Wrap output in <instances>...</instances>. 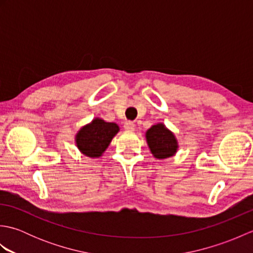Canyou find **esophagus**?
I'll return each mask as SVG.
<instances>
[{"label":"esophagus","mask_w":253,"mask_h":253,"mask_svg":"<svg viewBox=\"0 0 253 253\" xmlns=\"http://www.w3.org/2000/svg\"><path fill=\"white\" fill-rule=\"evenodd\" d=\"M124 128H125V130L127 131H133L135 130V124H133L132 122H125L124 123Z\"/></svg>","instance_id":"obj_1"}]
</instances>
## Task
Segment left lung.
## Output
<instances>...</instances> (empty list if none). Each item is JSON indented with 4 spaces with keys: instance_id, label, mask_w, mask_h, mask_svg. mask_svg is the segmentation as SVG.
I'll list each match as a JSON object with an SVG mask.
<instances>
[{
    "instance_id": "obj_1",
    "label": "left lung",
    "mask_w": 253,
    "mask_h": 253,
    "mask_svg": "<svg viewBox=\"0 0 253 253\" xmlns=\"http://www.w3.org/2000/svg\"><path fill=\"white\" fill-rule=\"evenodd\" d=\"M146 140L151 154L155 159H169L178 151V140L175 133L163 123H158L146 131Z\"/></svg>"
}]
</instances>
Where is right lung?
Returning <instances> with one entry per match:
<instances>
[{
    "label": "right lung",
    "instance_id": "1",
    "mask_svg": "<svg viewBox=\"0 0 253 253\" xmlns=\"http://www.w3.org/2000/svg\"><path fill=\"white\" fill-rule=\"evenodd\" d=\"M118 131L120 126L116 123H109L100 117H95L77 131L75 135V144L79 152L85 157L100 158Z\"/></svg>",
    "mask_w": 253,
    "mask_h": 253
}]
</instances>
